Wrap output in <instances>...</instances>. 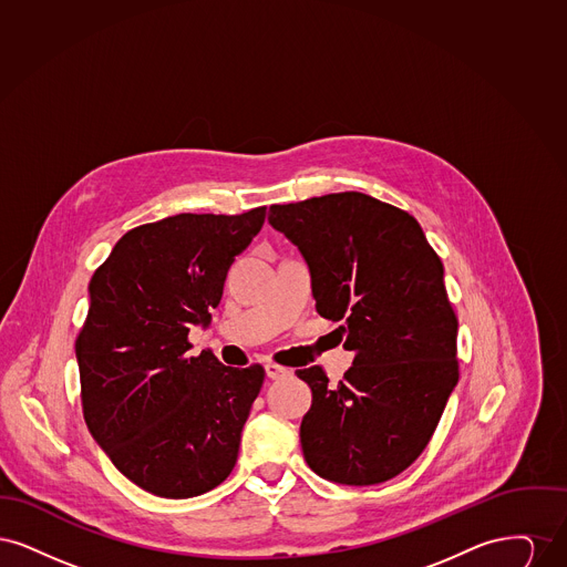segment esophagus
Returning <instances> with one entry per match:
<instances>
[{"mask_svg":"<svg viewBox=\"0 0 567 567\" xmlns=\"http://www.w3.org/2000/svg\"><path fill=\"white\" fill-rule=\"evenodd\" d=\"M291 370L289 368H282V365H276V363H266V377L271 380H280V378L289 377Z\"/></svg>","mask_w":567,"mask_h":567,"instance_id":"obj_1","label":"esophagus"}]
</instances>
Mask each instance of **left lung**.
Instances as JSON below:
<instances>
[{
    "instance_id": "1",
    "label": "left lung",
    "mask_w": 567,
    "mask_h": 567,
    "mask_svg": "<svg viewBox=\"0 0 567 567\" xmlns=\"http://www.w3.org/2000/svg\"><path fill=\"white\" fill-rule=\"evenodd\" d=\"M268 220L303 255L317 312L342 323L354 352L336 386L321 365L297 370L312 389L306 463L331 483H384L425 451L457 384L444 266L414 216L365 193L274 204Z\"/></svg>"
}]
</instances>
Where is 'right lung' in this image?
<instances>
[{"label": "right lung", "instance_id": "right-lung-1", "mask_svg": "<svg viewBox=\"0 0 567 567\" xmlns=\"http://www.w3.org/2000/svg\"><path fill=\"white\" fill-rule=\"evenodd\" d=\"M264 220L266 206L140 225L89 282L76 338L84 423L114 467L153 495H202L236 465L266 372L190 357L187 338L190 324L210 323L229 266Z\"/></svg>", "mask_w": 567, "mask_h": 567}]
</instances>
